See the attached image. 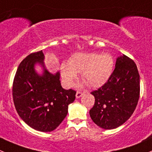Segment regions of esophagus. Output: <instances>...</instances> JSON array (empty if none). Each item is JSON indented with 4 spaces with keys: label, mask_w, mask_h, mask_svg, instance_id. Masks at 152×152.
<instances>
[{
    "label": "esophagus",
    "mask_w": 152,
    "mask_h": 152,
    "mask_svg": "<svg viewBox=\"0 0 152 152\" xmlns=\"http://www.w3.org/2000/svg\"><path fill=\"white\" fill-rule=\"evenodd\" d=\"M83 95V92H80V91H77V93H76V98H77V99H79V98H80Z\"/></svg>",
    "instance_id": "1"
}]
</instances>
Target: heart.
Returning <instances> with one entry per match:
<instances>
[{
    "label": "heart",
    "mask_w": 152,
    "mask_h": 152,
    "mask_svg": "<svg viewBox=\"0 0 152 152\" xmlns=\"http://www.w3.org/2000/svg\"><path fill=\"white\" fill-rule=\"evenodd\" d=\"M114 61L108 53H76L69 60V63L61 65V75L66 86H71L81 72V78L90 87L97 88L104 84L113 71Z\"/></svg>",
    "instance_id": "heart-1"
}]
</instances>
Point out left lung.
Returning <instances> with one entry per match:
<instances>
[{"mask_svg":"<svg viewBox=\"0 0 152 152\" xmlns=\"http://www.w3.org/2000/svg\"><path fill=\"white\" fill-rule=\"evenodd\" d=\"M140 75L134 60L118 57L107 81L92 91L95 104L89 110L91 118L104 129H113L125 123L134 112L140 98Z\"/></svg>","mask_w":152,"mask_h":152,"instance_id":"1","label":"left lung"}]
</instances>
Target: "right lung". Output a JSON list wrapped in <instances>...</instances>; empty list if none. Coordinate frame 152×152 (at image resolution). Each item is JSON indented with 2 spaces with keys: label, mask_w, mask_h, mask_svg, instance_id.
<instances>
[{
  "label": "right lung",
  "mask_w": 152,
  "mask_h": 152,
  "mask_svg": "<svg viewBox=\"0 0 152 152\" xmlns=\"http://www.w3.org/2000/svg\"><path fill=\"white\" fill-rule=\"evenodd\" d=\"M42 50L32 53L18 66L12 83V98L17 113L30 128L48 132L57 128L68 113V107L75 99L76 91L61 86L60 73L45 69ZM36 63L44 67L39 75Z\"/></svg>",
  "instance_id": "right-lung-1"
}]
</instances>
